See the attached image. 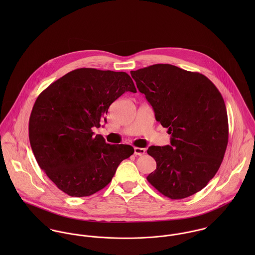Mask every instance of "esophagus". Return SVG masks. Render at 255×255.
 <instances>
[{"mask_svg":"<svg viewBox=\"0 0 255 255\" xmlns=\"http://www.w3.org/2000/svg\"><path fill=\"white\" fill-rule=\"evenodd\" d=\"M134 154L138 155V156H142L145 154V149L144 148H139V147H135L134 148Z\"/></svg>","mask_w":255,"mask_h":255,"instance_id":"esophagus-1","label":"esophagus"}]
</instances>
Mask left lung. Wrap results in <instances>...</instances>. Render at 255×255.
Listing matches in <instances>:
<instances>
[{"mask_svg":"<svg viewBox=\"0 0 255 255\" xmlns=\"http://www.w3.org/2000/svg\"><path fill=\"white\" fill-rule=\"evenodd\" d=\"M130 74L156 121L172 134L171 145L148 148L157 167L147 181L171 199L198 192L216 175L228 145L221 93L205 75L173 65L157 64Z\"/></svg>","mask_w":255,"mask_h":255,"instance_id":"8db88e82","label":"left lung"}]
</instances>
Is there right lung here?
<instances>
[{
	"label": "right lung",
	"instance_id": "right-lung-1",
	"mask_svg": "<svg viewBox=\"0 0 255 255\" xmlns=\"http://www.w3.org/2000/svg\"><path fill=\"white\" fill-rule=\"evenodd\" d=\"M128 91L136 92L128 73L82 68L38 96L29 118L31 149L48 178L70 196L101 190L120 163L133 154L132 146L112 145L92 131L106 123L110 105Z\"/></svg>",
	"mask_w": 255,
	"mask_h": 255
}]
</instances>
